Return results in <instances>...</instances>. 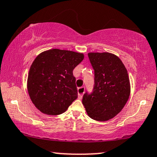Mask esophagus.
Listing matches in <instances>:
<instances>
[{
  "mask_svg": "<svg viewBox=\"0 0 157 157\" xmlns=\"http://www.w3.org/2000/svg\"><path fill=\"white\" fill-rule=\"evenodd\" d=\"M77 93H78V98L81 99L82 98L83 93H85V88L84 87H80L77 89Z\"/></svg>",
  "mask_w": 157,
  "mask_h": 157,
  "instance_id": "1",
  "label": "esophagus"
}]
</instances>
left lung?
<instances>
[{"instance_id":"8db88e82","label":"left lung","mask_w":157,"mask_h":157,"mask_svg":"<svg viewBox=\"0 0 157 157\" xmlns=\"http://www.w3.org/2000/svg\"><path fill=\"white\" fill-rule=\"evenodd\" d=\"M94 69L93 93L82 98L87 114L96 121L109 120L119 114L128 101L130 83L127 69L121 59L108 52L88 53Z\"/></svg>"}]
</instances>
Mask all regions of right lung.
<instances>
[{
  "label": "right lung",
  "mask_w": 157,
  "mask_h": 157,
  "mask_svg": "<svg viewBox=\"0 0 157 157\" xmlns=\"http://www.w3.org/2000/svg\"><path fill=\"white\" fill-rule=\"evenodd\" d=\"M84 59L82 53L53 48L33 61L27 77V90L37 109L48 115L66 112L77 98L73 69Z\"/></svg>",
  "instance_id": "1"
}]
</instances>
